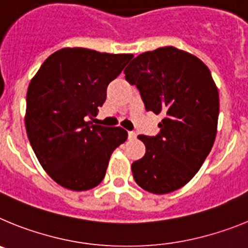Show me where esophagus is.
I'll use <instances>...</instances> for the list:
<instances>
[{"instance_id": "34e87169", "label": "esophagus", "mask_w": 248, "mask_h": 248, "mask_svg": "<svg viewBox=\"0 0 248 248\" xmlns=\"http://www.w3.org/2000/svg\"><path fill=\"white\" fill-rule=\"evenodd\" d=\"M128 137L129 139H135L137 138V133L135 131H128Z\"/></svg>"}]
</instances>
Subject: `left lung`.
Wrapping results in <instances>:
<instances>
[{"instance_id":"obj_1","label":"left lung","mask_w":248,"mask_h":248,"mask_svg":"<svg viewBox=\"0 0 248 248\" xmlns=\"http://www.w3.org/2000/svg\"><path fill=\"white\" fill-rule=\"evenodd\" d=\"M148 111L163 114L155 137L139 135L145 155L131 164L141 189L163 195L189 183L214 145L220 102L205 63L175 47L141 53L124 71Z\"/></svg>"}]
</instances>
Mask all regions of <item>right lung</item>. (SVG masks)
Masks as SVG:
<instances>
[{
  "instance_id": "1",
  "label": "right lung",
  "mask_w": 248,
  "mask_h": 248,
  "mask_svg": "<svg viewBox=\"0 0 248 248\" xmlns=\"http://www.w3.org/2000/svg\"><path fill=\"white\" fill-rule=\"evenodd\" d=\"M133 54L63 48L50 54L27 91L26 130L37 159L57 184L85 191L99 185L109 159L128 138L120 126L89 119L107 99L108 84Z\"/></svg>"
}]
</instances>
